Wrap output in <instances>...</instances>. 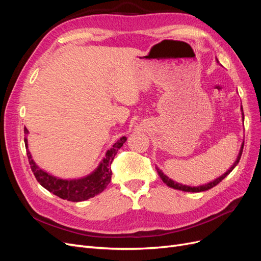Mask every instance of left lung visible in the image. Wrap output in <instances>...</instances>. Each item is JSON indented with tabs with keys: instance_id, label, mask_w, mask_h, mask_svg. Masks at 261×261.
I'll return each instance as SVG.
<instances>
[{
	"instance_id": "1",
	"label": "left lung",
	"mask_w": 261,
	"mask_h": 261,
	"mask_svg": "<svg viewBox=\"0 0 261 261\" xmlns=\"http://www.w3.org/2000/svg\"><path fill=\"white\" fill-rule=\"evenodd\" d=\"M242 109H243V108H242ZM243 116H244V113H243ZM243 118H244V117H243ZM243 148H244V144L242 145V148H241V151H240V153H239L238 159H236V161L234 162V164L232 165V167H231L230 169L227 170V172L224 173V174H223L222 176H220V177H218L217 179L210 181L209 184L202 185V186H198V187H191V186H186V185H181V184H179V183H176V181L172 180V179L169 178L167 175L163 174V172H162L161 170H159L158 168H155V169H156L158 174L160 175L161 179L163 180V183H165L168 186H170V187H172V188L179 189V191H183V192H192V193L204 192V191H208V189H210V188H212V187H215L216 185H218V184L220 183V181H222V179H224L228 174H230V173L233 171V169H234V168L236 167V165H238V163L240 162V159H241V156H242V152H243Z\"/></svg>"
}]
</instances>
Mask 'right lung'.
I'll return each instance as SVG.
<instances>
[{
  "label": "right lung",
  "mask_w": 261,
  "mask_h": 261,
  "mask_svg": "<svg viewBox=\"0 0 261 261\" xmlns=\"http://www.w3.org/2000/svg\"><path fill=\"white\" fill-rule=\"evenodd\" d=\"M23 132H25V134H28V129L26 127L23 129ZM125 141L126 137H122L116 141L111 149L108 150L103 160H102L98 169L94 171L92 174L81 179L72 180L57 178L41 170L34 162L33 158H31V154L28 150L27 138H25V146L31 171H33L34 175L36 176L39 183H40V185L62 199L78 202L92 198V197L100 194L101 192H103L107 188L110 181H111L112 176L111 164L114 160L115 154L118 151V149L123 146Z\"/></svg>",
  "instance_id": "right-lung-1"
}]
</instances>
